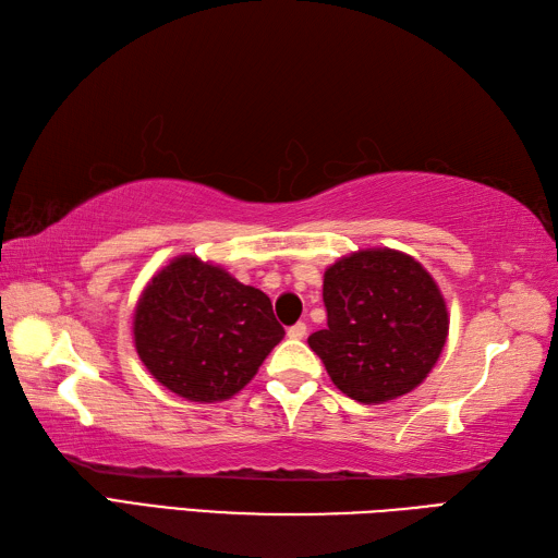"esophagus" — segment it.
Listing matches in <instances>:
<instances>
[{
    "instance_id": "esophagus-1",
    "label": "esophagus",
    "mask_w": 558,
    "mask_h": 558,
    "mask_svg": "<svg viewBox=\"0 0 558 558\" xmlns=\"http://www.w3.org/2000/svg\"><path fill=\"white\" fill-rule=\"evenodd\" d=\"M288 336H290L292 340H302V338H306V324H294L292 328H288Z\"/></svg>"
}]
</instances>
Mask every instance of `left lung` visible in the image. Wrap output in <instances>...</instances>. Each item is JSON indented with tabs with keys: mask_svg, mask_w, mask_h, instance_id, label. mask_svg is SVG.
Listing matches in <instances>:
<instances>
[{
	"mask_svg": "<svg viewBox=\"0 0 558 558\" xmlns=\"http://www.w3.org/2000/svg\"><path fill=\"white\" fill-rule=\"evenodd\" d=\"M328 326L310 336L330 381L381 405L417 388L448 338V306L432 272L398 248H360L324 272Z\"/></svg>",
	"mask_w": 558,
	"mask_h": 558,
	"instance_id": "left-lung-1",
	"label": "left lung"
}]
</instances>
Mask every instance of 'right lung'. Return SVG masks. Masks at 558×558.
<instances>
[{"mask_svg": "<svg viewBox=\"0 0 558 558\" xmlns=\"http://www.w3.org/2000/svg\"><path fill=\"white\" fill-rule=\"evenodd\" d=\"M282 336L268 294L194 254L160 268L134 310L138 360L160 386L192 402L240 393Z\"/></svg>", "mask_w": 558, "mask_h": 558, "instance_id": "right-lung-1", "label": "right lung"}]
</instances>
